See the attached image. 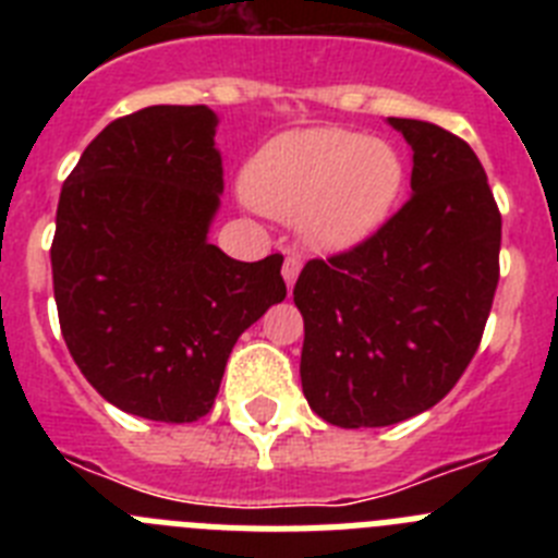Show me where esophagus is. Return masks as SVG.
I'll list each match as a JSON object with an SVG mask.
<instances>
[{"instance_id": "obj_1", "label": "esophagus", "mask_w": 558, "mask_h": 558, "mask_svg": "<svg viewBox=\"0 0 558 558\" xmlns=\"http://www.w3.org/2000/svg\"><path fill=\"white\" fill-rule=\"evenodd\" d=\"M299 274H302V256H299V254H288V256H284L282 279H284V284H288V290H293V284H295V279H299Z\"/></svg>"}]
</instances>
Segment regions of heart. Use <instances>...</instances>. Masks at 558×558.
<instances>
[{
    "instance_id": "b5f03b06",
    "label": "heart",
    "mask_w": 558,
    "mask_h": 558,
    "mask_svg": "<svg viewBox=\"0 0 558 558\" xmlns=\"http://www.w3.org/2000/svg\"><path fill=\"white\" fill-rule=\"evenodd\" d=\"M405 161L386 140L347 128L279 133L245 167V198L276 218H295L307 245L349 251L391 218Z\"/></svg>"
}]
</instances>
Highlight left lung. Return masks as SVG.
<instances>
[{
  "mask_svg": "<svg viewBox=\"0 0 558 558\" xmlns=\"http://www.w3.org/2000/svg\"><path fill=\"white\" fill-rule=\"evenodd\" d=\"M413 150L411 201L366 243L310 259L302 388L335 427H388L450 393L477 352L500 279V211L475 150L388 117Z\"/></svg>",
  "mask_w": 558,
  "mask_h": 558,
  "instance_id": "left-lung-1",
  "label": "left lung"
}]
</instances>
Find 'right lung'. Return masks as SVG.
Segmentation results:
<instances>
[{"instance_id":"1","label":"right lung","mask_w":558,"mask_h":558,"mask_svg":"<svg viewBox=\"0 0 558 558\" xmlns=\"http://www.w3.org/2000/svg\"><path fill=\"white\" fill-rule=\"evenodd\" d=\"M206 106H150L102 128L61 190L52 288L83 377L120 411L195 422L236 338L288 295L282 256L209 243L223 195Z\"/></svg>"}]
</instances>
